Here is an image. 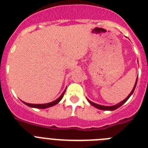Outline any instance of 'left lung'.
Segmentation results:
<instances>
[{
  "label": "left lung",
  "mask_w": 148,
  "mask_h": 148,
  "mask_svg": "<svg viewBox=\"0 0 148 148\" xmlns=\"http://www.w3.org/2000/svg\"><path fill=\"white\" fill-rule=\"evenodd\" d=\"M137 80H138V77H137V78H136V82L135 85H134V87H133V90H132L131 92H130V93L129 94V95H128L126 99H125V100L122 101H121V102L119 103V104H116V105H113V106H102V105H99V104H95V103L92 102L91 101L88 100V99H87V100H88V101H89V102H90V104H92V105L94 106L95 108H98V109H99V110H116V109H117V108H120V107H121V106L123 104H124V103L126 102V101H127V99H129V98H130V95H131L133 93V92H134V90H135L136 87Z\"/></svg>",
  "instance_id": "left-lung-1"
}]
</instances>
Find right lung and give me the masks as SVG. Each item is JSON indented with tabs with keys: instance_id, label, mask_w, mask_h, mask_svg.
<instances>
[{
	"instance_id": "obj_1",
	"label": "right lung",
	"mask_w": 148,
	"mask_h": 148,
	"mask_svg": "<svg viewBox=\"0 0 148 148\" xmlns=\"http://www.w3.org/2000/svg\"><path fill=\"white\" fill-rule=\"evenodd\" d=\"M65 91H66V90L63 92V93L61 94V95L60 96L59 98H58V99H56V101H53V102H50V103H47V104H28V103H26V102H23L25 104H27V106H29V107H31V108H39V109H45V108H50V107H52V106H54L56 105V104H58V102H59L62 99L63 96H64V92Z\"/></svg>"
}]
</instances>
